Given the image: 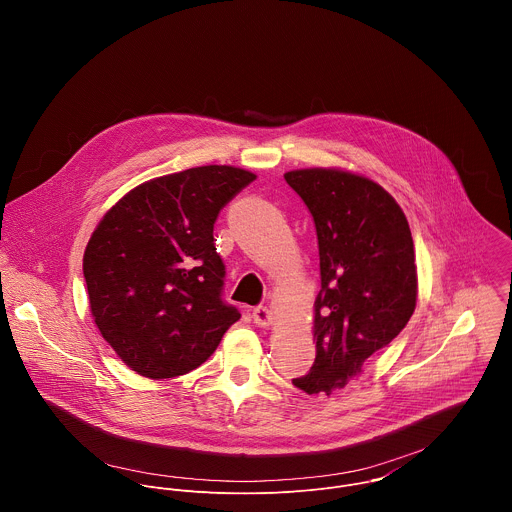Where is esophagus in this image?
<instances>
[{
    "mask_svg": "<svg viewBox=\"0 0 512 512\" xmlns=\"http://www.w3.org/2000/svg\"><path fill=\"white\" fill-rule=\"evenodd\" d=\"M252 318H254V324H256V326H262V328H266V326L272 324V312H270L266 306H256V308L252 310Z\"/></svg>",
    "mask_w": 512,
    "mask_h": 512,
    "instance_id": "34e87169",
    "label": "esophagus"
}]
</instances>
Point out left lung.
<instances>
[{"instance_id":"1","label":"left lung","mask_w":512,"mask_h":512,"mask_svg":"<svg viewBox=\"0 0 512 512\" xmlns=\"http://www.w3.org/2000/svg\"><path fill=\"white\" fill-rule=\"evenodd\" d=\"M284 180L312 214L320 256L316 358L292 384L330 396L408 324L416 306L414 244L396 200L368 178L310 168Z\"/></svg>"}]
</instances>
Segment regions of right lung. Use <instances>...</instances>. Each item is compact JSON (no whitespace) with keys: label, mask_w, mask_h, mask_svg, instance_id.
<instances>
[{"label":"right lung","mask_w":512,"mask_h":512,"mask_svg":"<svg viewBox=\"0 0 512 512\" xmlns=\"http://www.w3.org/2000/svg\"><path fill=\"white\" fill-rule=\"evenodd\" d=\"M256 176L202 166L128 192L98 224L84 278L92 316L116 354L146 378H174L210 358L240 318L222 298L220 210Z\"/></svg>","instance_id":"right-lung-1"}]
</instances>
